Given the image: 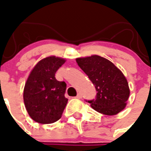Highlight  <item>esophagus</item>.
<instances>
[{
    "label": "esophagus",
    "mask_w": 151,
    "mask_h": 151,
    "mask_svg": "<svg viewBox=\"0 0 151 151\" xmlns=\"http://www.w3.org/2000/svg\"><path fill=\"white\" fill-rule=\"evenodd\" d=\"M76 98H78V99H81V93H78V95L75 97Z\"/></svg>",
    "instance_id": "esophagus-1"
}]
</instances>
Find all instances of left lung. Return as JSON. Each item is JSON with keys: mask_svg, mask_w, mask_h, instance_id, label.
Listing matches in <instances>:
<instances>
[{"mask_svg": "<svg viewBox=\"0 0 151 151\" xmlns=\"http://www.w3.org/2000/svg\"><path fill=\"white\" fill-rule=\"evenodd\" d=\"M76 61L97 91L95 99L86 101L93 109L106 115L121 112L129 96V85L121 70L111 61L98 55L77 58Z\"/></svg>", "mask_w": 151, "mask_h": 151, "instance_id": "obj_1", "label": "left lung"}]
</instances>
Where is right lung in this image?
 I'll use <instances>...</instances> for the list:
<instances>
[{"label": "right lung", "mask_w": 151, "mask_h": 151, "mask_svg": "<svg viewBox=\"0 0 151 151\" xmlns=\"http://www.w3.org/2000/svg\"><path fill=\"white\" fill-rule=\"evenodd\" d=\"M65 60L54 56L42 59L30 73L24 88V102L31 118L41 124L53 123L61 118L66 106V84L55 78Z\"/></svg>", "instance_id": "right-lung-1"}]
</instances>
